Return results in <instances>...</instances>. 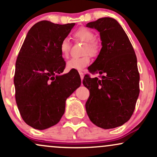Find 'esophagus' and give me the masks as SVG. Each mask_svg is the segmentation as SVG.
<instances>
[{
	"label": "esophagus",
	"instance_id": "1",
	"mask_svg": "<svg viewBox=\"0 0 157 157\" xmlns=\"http://www.w3.org/2000/svg\"><path fill=\"white\" fill-rule=\"evenodd\" d=\"M79 74H80V79L81 80H83V77H84V74L82 71H79Z\"/></svg>",
	"mask_w": 157,
	"mask_h": 157
}]
</instances>
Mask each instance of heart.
Instances as JSON below:
<instances>
[{
  "mask_svg": "<svg viewBox=\"0 0 157 157\" xmlns=\"http://www.w3.org/2000/svg\"><path fill=\"white\" fill-rule=\"evenodd\" d=\"M75 38L86 43L82 53L85 55L80 57H74L70 59L66 63V68L68 70H82L90 63L89 53L91 57H96L100 52V47L98 42L95 40V34L85 27H81L73 34ZM70 43L68 39L65 38L61 41L60 51L61 55L63 57H67L69 55Z\"/></svg>",
  "mask_w": 157,
  "mask_h": 157,
  "instance_id": "heart-1",
  "label": "heart"
}]
</instances>
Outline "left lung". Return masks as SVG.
<instances>
[{
    "mask_svg": "<svg viewBox=\"0 0 157 157\" xmlns=\"http://www.w3.org/2000/svg\"><path fill=\"white\" fill-rule=\"evenodd\" d=\"M100 32L102 47L89 72L84 77L89 90L86 103L88 116L94 125L114 128L128 121L140 94V73L135 52L128 37L116 20L100 18L86 25Z\"/></svg>",
    "mask_w": 157,
    "mask_h": 157,
    "instance_id": "obj_1",
    "label": "left lung"
}]
</instances>
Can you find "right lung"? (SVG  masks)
<instances>
[{"mask_svg": "<svg viewBox=\"0 0 157 157\" xmlns=\"http://www.w3.org/2000/svg\"><path fill=\"white\" fill-rule=\"evenodd\" d=\"M75 23L47 21L35 23L27 33L15 63V100L27 125L44 130L56 125L65 112L66 100L81 84L75 71L61 75L66 67L61 41Z\"/></svg>", "mask_w": 157, "mask_h": 157, "instance_id": "right-lung-1", "label": "right lung"}]
</instances>
